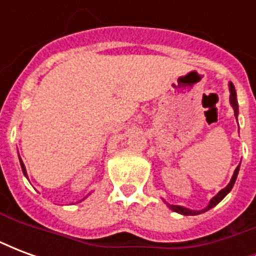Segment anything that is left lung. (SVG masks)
I'll return each mask as SVG.
<instances>
[{
	"mask_svg": "<svg viewBox=\"0 0 256 256\" xmlns=\"http://www.w3.org/2000/svg\"><path fill=\"white\" fill-rule=\"evenodd\" d=\"M229 88H230V104L232 106H233V110H234V116H237V114H238V104H237V96H236V90H234V86H233V84H229ZM238 168H240V166H237V168L234 170V174H233V177H232L230 182H229V185L226 186V188H224L222 190H220L216 196H214V198H211V202H210V204L206 207L204 210H202V211H192V210H188L185 208V207H181V206H168L172 210V211H176V212H180V214L182 215H198V214H202V212H204V211H207V210L212 208L214 206H216V204L220 203L222 198H225L228 193L230 192L232 188H233V185H234V182H236V178H237V174H238Z\"/></svg>",
	"mask_w": 256,
	"mask_h": 256,
	"instance_id": "1",
	"label": "left lung"
}]
</instances>
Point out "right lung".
<instances>
[{"instance_id": "1", "label": "right lung", "mask_w": 256, "mask_h": 256, "mask_svg": "<svg viewBox=\"0 0 256 256\" xmlns=\"http://www.w3.org/2000/svg\"><path fill=\"white\" fill-rule=\"evenodd\" d=\"M20 166H22V170H23V174H24L26 177H27V172H26V167H24V164H23V162H22V159H20Z\"/></svg>"}]
</instances>
